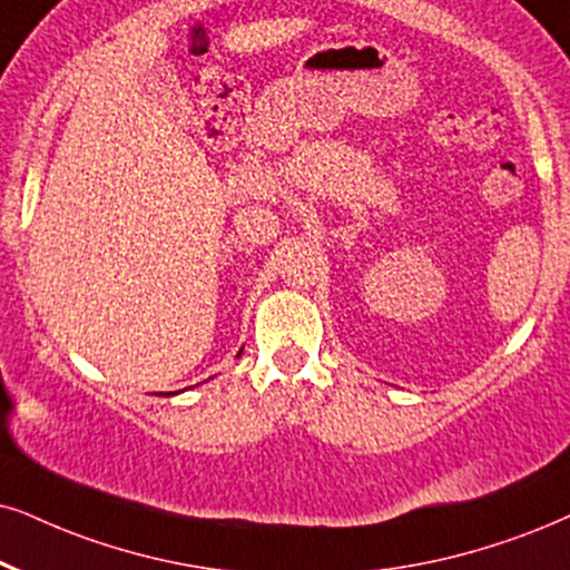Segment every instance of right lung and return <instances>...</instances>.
Returning <instances> with one entry per match:
<instances>
[{
	"mask_svg": "<svg viewBox=\"0 0 570 570\" xmlns=\"http://www.w3.org/2000/svg\"><path fill=\"white\" fill-rule=\"evenodd\" d=\"M239 355H242V352H239ZM239 355H236V357H239ZM170 394H176V392H168V394H165V397H170Z\"/></svg>",
	"mask_w": 570,
	"mask_h": 570,
	"instance_id": "1",
	"label": "right lung"
}]
</instances>
